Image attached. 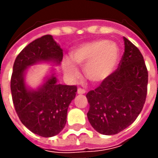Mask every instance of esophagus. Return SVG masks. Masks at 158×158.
Here are the masks:
<instances>
[{"label": "esophagus", "mask_w": 158, "mask_h": 158, "mask_svg": "<svg viewBox=\"0 0 158 158\" xmlns=\"http://www.w3.org/2000/svg\"><path fill=\"white\" fill-rule=\"evenodd\" d=\"M77 92H78V94H79V95H83V94H85V90L84 89H81V88H79Z\"/></svg>", "instance_id": "obj_1"}]
</instances>
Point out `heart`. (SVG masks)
<instances>
[{
    "instance_id": "obj_1",
    "label": "heart",
    "mask_w": 158,
    "mask_h": 158,
    "mask_svg": "<svg viewBox=\"0 0 158 158\" xmlns=\"http://www.w3.org/2000/svg\"><path fill=\"white\" fill-rule=\"evenodd\" d=\"M70 56L73 61L84 67L86 78L97 84L106 80L115 71L120 51L115 43L108 40H97L79 45ZM62 69L64 74L72 80L80 76L79 69L70 60L63 62Z\"/></svg>"
}]
</instances>
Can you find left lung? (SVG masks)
<instances>
[{
    "mask_svg": "<svg viewBox=\"0 0 158 158\" xmlns=\"http://www.w3.org/2000/svg\"><path fill=\"white\" fill-rule=\"evenodd\" d=\"M123 41L124 52L118 69L86 95L89 122L106 135H116L133 123L146 102L148 72L143 56L125 37Z\"/></svg>",
    "mask_w": 158,
    "mask_h": 158,
    "instance_id": "8db88e82",
    "label": "left lung"
}]
</instances>
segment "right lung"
<instances>
[{
  "label": "right lung",
  "instance_id": "obj_1",
  "mask_svg": "<svg viewBox=\"0 0 158 158\" xmlns=\"http://www.w3.org/2000/svg\"><path fill=\"white\" fill-rule=\"evenodd\" d=\"M62 56L60 45L46 35L23 49L13 64L11 91L16 113L26 128L42 137L56 135L65 127L68 108L75 98L77 87L58 84L52 69L41 85L31 89L26 85V72L40 62L60 65Z\"/></svg>",
  "mask_w": 158,
  "mask_h": 158
}]
</instances>
